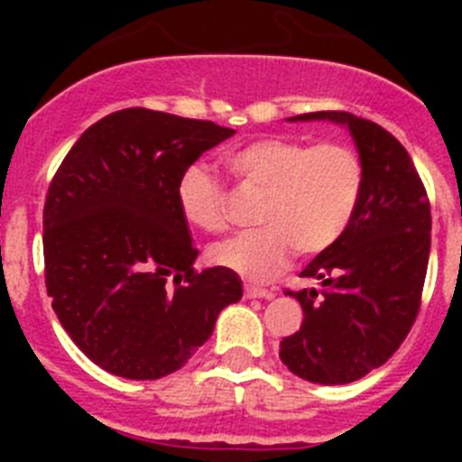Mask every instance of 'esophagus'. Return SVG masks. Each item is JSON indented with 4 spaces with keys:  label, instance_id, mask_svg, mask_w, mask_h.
<instances>
[{
    "label": "esophagus",
    "instance_id": "34e87169",
    "mask_svg": "<svg viewBox=\"0 0 462 462\" xmlns=\"http://www.w3.org/2000/svg\"><path fill=\"white\" fill-rule=\"evenodd\" d=\"M245 298H263V300H271L275 298V293L271 289H261L254 287V284H245Z\"/></svg>",
    "mask_w": 462,
    "mask_h": 462
}]
</instances>
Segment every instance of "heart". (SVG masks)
<instances>
[{
  "mask_svg": "<svg viewBox=\"0 0 462 462\" xmlns=\"http://www.w3.org/2000/svg\"><path fill=\"white\" fill-rule=\"evenodd\" d=\"M245 191L261 194L254 219L263 226L217 245L212 259L250 280H271L293 250L319 254L336 245L361 203L363 159L349 143H310L263 136L222 157ZM178 206L189 226L224 234L231 226L228 196L203 166H189L178 182Z\"/></svg>",
  "mask_w": 462,
  "mask_h": 462,
  "instance_id": "heart-1",
  "label": "heart"
}]
</instances>
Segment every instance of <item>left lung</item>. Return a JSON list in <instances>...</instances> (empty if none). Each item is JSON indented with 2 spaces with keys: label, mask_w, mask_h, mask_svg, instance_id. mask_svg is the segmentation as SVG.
Listing matches in <instances>:
<instances>
[{
  "label": "left lung",
  "mask_w": 462,
  "mask_h": 462,
  "mask_svg": "<svg viewBox=\"0 0 462 462\" xmlns=\"http://www.w3.org/2000/svg\"><path fill=\"white\" fill-rule=\"evenodd\" d=\"M293 120L349 126L365 187L340 240L300 273L321 280V293L289 291L305 317L280 342V358L308 382L349 383L389 361L419 317L430 256V201L410 152L377 122L342 110Z\"/></svg>",
  "instance_id": "1"
}]
</instances>
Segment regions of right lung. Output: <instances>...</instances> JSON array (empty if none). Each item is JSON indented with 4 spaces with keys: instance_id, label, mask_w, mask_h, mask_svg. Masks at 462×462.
Masks as SVG:
<instances>
[{
    "instance_id": "obj_1",
    "label": "right lung",
    "mask_w": 462,
    "mask_h": 462,
    "mask_svg": "<svg viewBox=\"0 0 462 462\" xmlns=\"http://www.w3.org/2000/svg\"><path fill=\"white\" fill-rule=\"evenodd\" d=\"M234 134L210 120L125 108L94 122L52 175L48 296L69 337L106 373L159 379L180 370L243 296L234 271H194L199 250L178 206L182 173Z\"/></svg>"
}]
</instances>
